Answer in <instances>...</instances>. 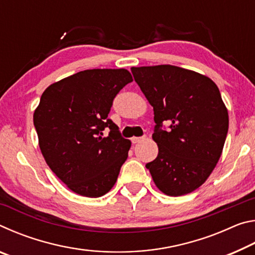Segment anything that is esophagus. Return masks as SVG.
<instances>
[{"label":"esophagus","instance_id":"esophagus-1","mask_svg":"<svg viewBox=\"0 0 255 255\" xmlns=\"http://www.w3.org/2000/svg\"><path fill=\"white\" fill-rule=\"evenodd\" d=\"M145 137H131V143L132 144H136V143H139V141L144 140Z\"/></svg>","mask_w":255,"mask_h":255}]
</instances>
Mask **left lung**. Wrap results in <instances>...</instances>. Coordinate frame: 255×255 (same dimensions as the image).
Instances as JSON below:
<instances>
[{
	"mask_svg": "<svg viewBox=\"0 0 255 255\" xmlns=\"http://www.w3.org/2000/svg\"><path fill=\"white\" fill-rule=\"evenodd\" d=\"M154 110L157 157L146 164L156 187L183 196L200 187L221 157L228 131V111L213 80L173 65L131 67ZM171 124L169 132L160 129Z\"/></svg>",
	"mask_w": 255,
	"mask_h": 255,
	"instance_id": "8db88e82",
	"label": "left lung"
}]
</instances>
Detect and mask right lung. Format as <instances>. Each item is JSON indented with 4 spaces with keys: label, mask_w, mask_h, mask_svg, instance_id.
<instances>
[{
    "label": "right lung",
    "mask_w": 255,
    "mask_h": 255,
    "mask_svg": "<svg viewBox=\"0 0 255 255\" xmlns=\"http://www.w3.org/2000/svg\"><path fill=\"white\" fill-rule=\"evenodd\" d=\"M131 81L125 68H97L55 82L42 93L33 114L41 154L77 195L101 197L117 181L131 143L108 115L115 97ZM107 128L111 131L105 137Z\"/></svg>",
    "instance_id": "obj_1"
}]
</instances>
